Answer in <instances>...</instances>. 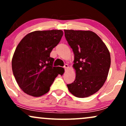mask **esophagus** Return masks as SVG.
<instances>
[{"instance_id":"34e87169","label":"esophagus","mask_w":126,"mask_h":126,"mask_svg":"<svg viewBox=\"0 0 126 126\" xmlns=\"http://www.w3.org/2000/svg\"><path fill=\"white\" fill-rule=\"evenodd\" d=\"M68 67H69V66H68V64H65L64 66V68L65 70H66V69H67Z\"/></svg>"}]
</instances>
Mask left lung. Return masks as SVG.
Returning a JSON list of instances; mask_svg holds the SVG:
<instances>
[{"label":"left lung","instance_id":"left-lung-1","mask_svg":"<svg viewBox=\"0 0 126 126\" xmlns=\"http://www.w3.org/2000/svg\"><path fill=\"white\" fill-rule=\"evenodd\" d=\"M64 35L74 53L75 81L67 85L70 93L78 98L94 94L104 84L111 64L106 45L91 31L65 30Z\"/></svg>","mask_w":126,"mask_h":126}]
</instances>
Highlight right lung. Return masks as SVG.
<instances>
[{
    "instance_id": "right-lung-1",
    "label": "right lung",
    "mask_w": 126,
    "mask_h": 126,
    "mask_svg": "<svg viewBox=\"0 0 126 126\" xmlns=\"http://www.w3.org/2000/svg\"><path fill=\"white\" fill-rule=\"evenodd\" d=\"M63 35L62 30L35 31L26 35L14 52L13 73L21 89L28 95L40 96L47 93L55 78L64 69L53 67L50 57Z\"/></svg>"
}]
</instances>
